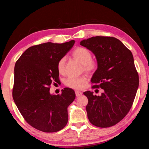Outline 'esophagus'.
I'll return each mask as SVG.
<instances>
[{
  "instance_id": "esophagus-1",
  "label": "esophagus",
  "mask_w": 149,
  "mask_h": 149,
  "mask_svg": "<svg viewBox=\"0 0 149 149\" xmlns=\"http://www.w3.org/2000/svg\"><path fill=\"white\" fill-rule=\"evenodd\" d=\"M75 94H76V97H79V96L82 95V93L79 91H75Z\"/></svg>"
}]
</instances>
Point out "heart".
<instances>
[{"mask_svg":"<svg viewBox=\"0 0 149 149\" xmlns=\"http://www.w3.org/2000/svg\"><path fill=\"white\" fill-rule=\"evenodd\" d=\"M72 56L83 65V70L86 73H91L96 70L97 67V63L92 60L91 53L86 48L83 47L76 48L72 53ZM65 62V58H63L58 63L57 70L60 74L64 73ZM86 83V79L83 76H80V77L70 76L65 81V85L68 87L78 89H81Z\"/></svg>","mask_w":149,"mask_h":149,"instance_id":"obj_1","label":"heart"}]
</instances>
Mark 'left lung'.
I'll use <instances>...</instances> for the list:
<instances>
[{
	"label": "left lung",
	"mask_w": 149,
	"mask_h": 149,
	"mask_svg": "<svg viewBox=\"0 0 149 149\" xmlns=\"http://www.w3.org/2000/svg\"><path fill=\"white\" fill-rule=\"evenodd\" d=\"M80 45L96 56L97 68L91 81L93 88H101V96L88 91V118L93 125L109 127L118 123L130 111L139 87V75L132 52L119 40L93 37Z\"/></svg>",
	"instance_id": "8db88e82"
}]
</instances>
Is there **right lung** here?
I'll use <instances>...</instances> for the list:
<instances>
[{
    "label": "right lung",
    "mask_w": 149,
    "mask_h": 149,
    "mask_svg": "<svg viewBox=\"0 0 149 149\" xmlns=\"http://www.w3.org/2000/svg\"><path fill=\"white\" fill-rule=\"evenodd\" d=\"M75 41L47 42L26 49L16 62L13 99L22 116L31 126L44 132H56L68 120V107L76 95L65 88L61 94H52L49 86L57 82V64Z\"/></svg>",
    "instance_id": "1"
}]
</instances>
